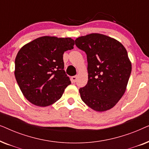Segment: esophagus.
Returning a JSON list of instances; mask_svg holds the SVG:
<instances>
[{"label":"esophagus","instance_id":"1","mask_svg":"<svg viewBox=\"0 0 149 149\" xmlns=\"http://www.w3.org/2000/svg\"><path fill=\"white\" fill-rule=\"evenodd\" d=\"M71 81L72 83H75L77 81V76H73L71 77Z\"/></svg>","mask_w":149,"mask_h":149}]
</instances>
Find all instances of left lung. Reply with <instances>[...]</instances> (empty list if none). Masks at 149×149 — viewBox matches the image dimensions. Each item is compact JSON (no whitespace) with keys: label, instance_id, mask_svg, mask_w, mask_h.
Returning a JSON list of instances; mask_svg holds the SVG:
<instances>
[{"label":"left lung","instance_id":"1","mask_svg":"<svg viewBox=\"0 0 149 149\" xmlns=\"http://www.w3.org/2000/svg\"><path fill=\"white\" fill-rule=\"evenodd\" d=\"M75 45L87 60L88 81L79 89L81 100L94 111L112 109L125 93L132 72L125 48L118 40L97 33L77 38Z\"/></svg>","mask_w":149,"mask_h":149}]
</instances>
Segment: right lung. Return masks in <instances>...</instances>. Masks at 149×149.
<instances>
[{
  "mask_svg": "<svg viewBox=\"0 0 149 149\" xmlns=\"http://www.w3.org/2000/svg\"><path fill=\"white\" fill-rule=\"evenodd\" d=\"M74 45L71 38L46 36L20 49L15 60V77L30 102L47 107L62 97L71 83L64 70L63 54Z\"/></svg>",
  "mask_w": 149,
  "mask_h": 149,
  "instance_id": "right-lung-1",
  "label": "right lung"
}]
</instances>
